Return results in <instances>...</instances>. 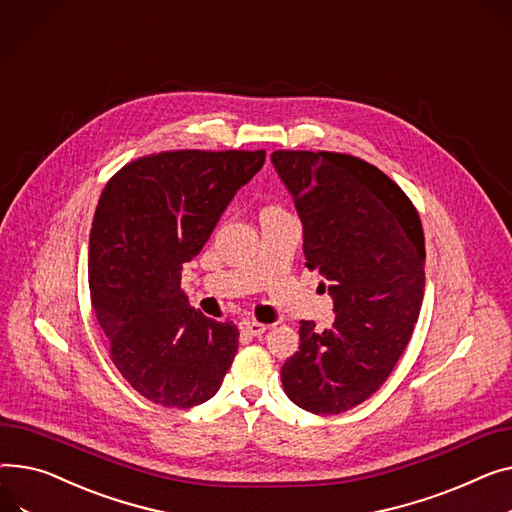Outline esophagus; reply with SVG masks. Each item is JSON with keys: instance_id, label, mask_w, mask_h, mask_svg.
I'll return each mask as SVG.
<instances>
[{"instance_id": "esophagus-1", "label": "esophagus", "mask_w": 512, "mask_h": 512, "mask_svg": "<svg viewBox=\"0 0 512 512\" xmlns=\"http://www.w3.org/2000/svg\"><path fill=\"white\" fill-rule=\"evenodd\" d=\"M241 329H243L245 333H249V335H261V333H265V331L269 329V325L259 323V321H253V319H243V321H241Z\"/></svg>"}]
</instances>
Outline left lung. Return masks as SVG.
Returning a JSON list of instances; mask_svg holds the SVG:
<instances>
[{
    "mask_svg": "<svg viewBox=\"0 0 512 512\" xmlns=\"http://www.w3.org/2000/svg\"><path fill=\"white\" fill-rule=\"evenodd\" d=\"M271 162L304 226V265L335 304L331 329L300 321L282 385L306 412L342 414L381 389L410 342L426 284L422 222L395 181L352 154L276 150Z\"/></svg>",
    "mask_w": 512,
    "mask_h": 512,
    "instance_id": "1",
    "label": "left lung"
}]
</instances>
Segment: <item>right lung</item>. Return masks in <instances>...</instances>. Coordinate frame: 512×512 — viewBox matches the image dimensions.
Instances as JSON below:
<instances>
[{"mask_svg": "<svg viewBox=\"0 0 512 512\" xmlns=\"http://www.w3.org/2000/svg\"><path fill=\"white\" fill-rule=\"evenodd\" d=\"M265 150H168L125 164L102 191L90 230L92 311L123 379L162 407L212 399L238 327L189 306L183 263L206 245Z\"/></svg>", "mask_w": 512, "mask_h": 512, "instance_id": "1", "label": "right lung"}]
</instances>
